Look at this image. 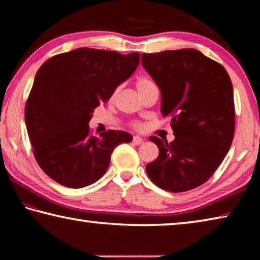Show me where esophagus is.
<instances>
[{
  "mask_svg": "<svg viewBox=\"0 0 260 260\" xmlns=\"http://www.w3.org/2000/svg\"><path fill=\"white\" fill-rule=\"evenodd\" d=\"M143 142V139L141 138V136H134L133 138V143L136 144V146H139V144H141Z\"/></svg>",
  "mask_w": 260,
  "mask_h": 260,
  "instance_id": "obj_1",
  "label": "esophagus"
}]
</instances>
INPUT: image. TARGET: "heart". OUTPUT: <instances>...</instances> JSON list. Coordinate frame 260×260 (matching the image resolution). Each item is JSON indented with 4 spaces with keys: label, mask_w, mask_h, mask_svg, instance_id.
<instances>
[{
    "label": "heart",
    "mask_w": 260,
    "mask_h": 260,
    "mask_svg": "<svg viewBox=\"0 0 260 260\" xmlns=\"http://www.w3.org/2000/svg\"><path fill=\"white\" fill-rule=\"evenodd\" d=\"M153 87H156L155 82H153L151 79H149L147 77H140L138 80H136V89H138V91L140 93V95L142 96V98L148 93L149 90L152 89ZM118 90H119V88H116V89L113 90L112 96H111L112 99L116 98ZM133 127L136 129H141L142 128V124H140V122H134Z\"/></svg>",
    "instance_id": "b5f03b06"
}]
</instances>
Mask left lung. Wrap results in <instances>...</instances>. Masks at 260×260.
<instances>
[{
	"label": "left lung",
	"instance_id": "1",
	"mask_svg": "<svg viewBox=\"0 0 260 260\" xmlns=\"http://www.w3.org/2000/svg\"><path fill=\"white\" fill-rule=\"evenodd\" d=\"M146 71L160 88L161 113L171 117L173 142L151 136L159 156L147 165L151 181L182 192L208 181L232 146L235 129L231 78L196 49L143 54Z\"/></svg>",
	"mask_w": 260,
	"mask_h": 260
}]
</instances>
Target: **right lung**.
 <instances>
[{
  "label": "right lung",
  "mask_w": 260,
  "mask_h": 260,
  "mask_svg": "<svg viewBox=\"0 0 260 260\" xmlns=\"http://www.w3.org/2000/svg\"><path fill=\"white\" fill-rule=\"evenodd\" d=\"M139 63V52L79 48L41 65L26 101L25 122L35 159L48 177L69 188L103 177L113 149L133 136L110 129L98 138L88 122Z\"/></svg>",
  "instance_id": "add662e5"
}]
</instances>
